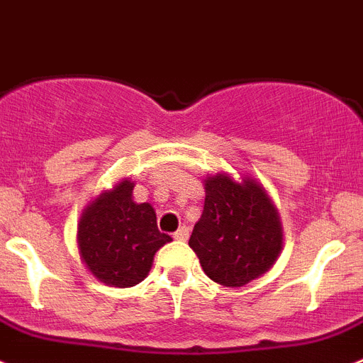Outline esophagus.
Listing matches in <instances>:
<instances>
[{
	"label": "esophagus",
	"instance_id": "34e87169",
	"mask_svg": "<svg viewBox=\"0 0 363 363\" xmlns=\"http://www.w3.org/2000/svg\"><path fill=\"white\" fill-rule=\"evenodd\" d=\"M188 237H189V230H188V228H186V226H181V228H179V230L174 233L175 240H188Z\"/></svg>",
	"mask_w": 363,
	"mask_h": 363
}]
</instances>
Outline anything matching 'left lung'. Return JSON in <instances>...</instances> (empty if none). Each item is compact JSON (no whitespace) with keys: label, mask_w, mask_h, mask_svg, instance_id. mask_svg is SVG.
Listing matches in <instances>:
<instances>
[{"label":"left lung","mask_w":363,"mask_h":363,"mask_svg":"<svg viewBox=\"0 0 363 363\" xmlns=\"http://www.w3.org/2000/svg\"><path fill=\"white\" fill-rule=\"evenodd\" d=\"M204 273L226 287L266 273L282 250V228L266 189L218 174L206 179L204 210L189 237Z\"/></svg>","instance_id":"1"}]
</instances>
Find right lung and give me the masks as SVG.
Listing matches in <instances>:
<instances>
[{
	"label": "right lung",
	"instance_id": "right-lung-1",
	"mask_svg": "<svg viewBox=\"0 0 363 363\" xmlns=\"http://www.w3.org/2000/svg\"><path fill=\"white\" fill-rule=\"evenodd\" d=\"M133 182L123 181L101 194L83 211L79 247L86 267L113 287H130L145 280L155 251L172 237L161 233L148 202L132 201Z\"/></svg>",
	"mask_w": 363,
	"mask_h": 363
}]
</instances>
